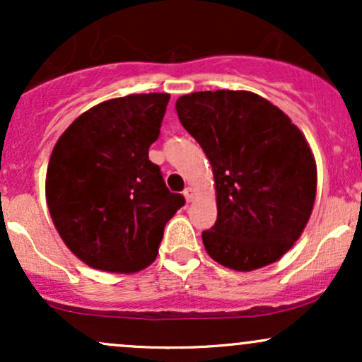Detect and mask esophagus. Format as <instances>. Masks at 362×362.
Listing matches in <instances>:
<instances>
[{"label":"esophagus","instance_id":"esophagus-1","mask_svg":"<svg viewBox=\"0 0 362 362\" xmlns=\"http://www.w3.org/2000/svg\"><path fill=\"white\" fill-rule=\"evenodd\" d=\"M195 190L192 189V187H185V190H184V195H185V201L187 202H192V199H194V194Z\"/></svg>","mask_w":362,"mask_h":362}]
</instances>
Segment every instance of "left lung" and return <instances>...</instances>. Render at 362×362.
<instances>
[{
    "instance_id": "8db88e82",
    "label": "left lung",
    "mask_w": 362,
    "mask_h": 362,
    "mask_svg": "<svg viewBox=\"0 0 362 362\" xmlns=\"http://www.w3.org/2000/svg\"><path fill=\"white\" fill-rule=\"evenodd\" d=\"M175 109L213 167L218 219L202 231L206 252L242 272L279 260L301 236L317 195L305 136L252 91H195Z\"/></svg>"
}]
</instances>
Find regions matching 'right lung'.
<instances>
[{
    "label": "right lung",
    "instance_id": "obj_1",
    "mask_svg": "<svg viewBox=\"0 0 362 362\" xmlns=\"http://www.w3.org/2000/svg\"><path fill=\"white\" fill-rule=\"evenodd\" d=\"M168 100V93H139L98 103L52 149L49 213L66 247L90 267L119 274L146 269L165 224L185 204L148 156Z\"/></svg>",
    "mask_w": 362,
    "mask_h": 362
}]
</instances>
